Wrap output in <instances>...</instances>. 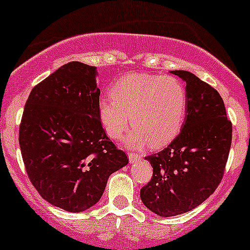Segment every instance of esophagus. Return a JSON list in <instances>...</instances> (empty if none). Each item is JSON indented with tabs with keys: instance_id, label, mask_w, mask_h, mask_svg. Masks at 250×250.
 <instances>
[{
	"instance_id": "esophagus-1",
	"label": "esophagus",
	"mask_w": 250,
	"mask_h": 250,
	"mask_svg": "<svg viewBox=\"0 0 250 250\" xmlns=\"http://www.w3.org/2000/svg\"><path fill=\"white\" fill-rule=\"evenodd\" d=\"M128 158H129L130 163H137L141 160V156L138 155V153L130 152V153H128Z\"/></svg>"
}]
</instances>
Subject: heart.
Segmentation results:
<instances>
[{"label":"heart","mask_w":250,"mask_h":250,"mask_svg":"<svg viewBox=\"0 0 250 250\" xmlns=\"http://www.w3.org/2000/svg\"><path fill=\"white\" fill-rule=\"evenodd\" d=\"M111 97L98 102V116L111 139L125 138L128 147L150 143L161 147L178 137L188 112V92L178 78L148 74H128L111 88Z\"/></svg>","instance_id":"obj_1"}]
</instances>
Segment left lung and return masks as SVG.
Here are the masks:
<instances>
[{"mask_svg": "<svg viewBox=\"0 0 250 250\" xmlns=\"http://www.w3.org/2000/svg\"><path fill=\"white\" fill-rule=\"evenodd\" d=\"M170 74L186 83L188 112L178 137L146 157L153 175L140 190L146 208L165 218L192 210L215 191L232 140V125L220 94L185 70Z\"/></svg>", "mask_w": 250, "mask_h": 250, "instance_id": "1", "label": "left lung"}]
</instances>
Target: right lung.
Masks as SVG:
<instances>
[{"instance_id":"right-lung-1","label":"right lung","mask_w":250,"mask_h":250,"mask_svg":"<svg viewBox=\"0 0 250 250\" xmlns=\"http://www.w3.org/2000/svg\"><path fill=\"white\" fill-rule=\"evenodd\" d=\"M97 76L95 66L62 65L31 90L19 128L32 185L47 202L71 213L94 206L111 174L128 165L99 121Z\"/></svg>"}]
</instances>
